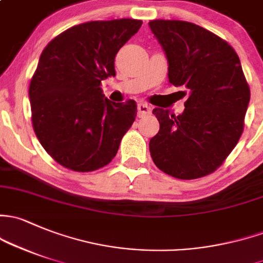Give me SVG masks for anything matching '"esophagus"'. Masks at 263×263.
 <instances>
[{
    "mask_svg": "<svg viewBox=\"0 0 263 263\" xmlns=\"http://www.w3.org/2000/svg\"><path fill=\"white\" fill-rule=\"evenodd\" d=\"M137 110H139V117H145L151 113V107L146 103H140L137 106Z\"/></svg>",
    "mask_w": 263,
    "mask_h": 263,
    "instance_id": "1",
    "label": "esophagus"
}]
</instances>
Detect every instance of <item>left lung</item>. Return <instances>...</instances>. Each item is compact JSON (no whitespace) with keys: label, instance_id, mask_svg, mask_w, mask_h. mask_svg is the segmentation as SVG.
Returning <instances> with one entry per match:
<instances>
[{"label":"left lung","instance_id":"1","mask_svg":"<svg viewBox=\"0 0 263 263\" xmlns=\"http://www.w3.org/2000/svg\"><path fill=\"white\" fill-rule=\"evenodd\" d=\"M148 25L166 55L168 82L187 89L182 115L153 110L160 131L150 140L151 157L176 179L209 175L236 147L245 127L251 93L238 55L223 39L192 22Z\"/></svg>","mask_w":263,"mask_h":263}]
</instances>
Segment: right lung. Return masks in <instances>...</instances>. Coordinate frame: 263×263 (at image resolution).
I'll return each mask as SVG.
<instances>
[{
  "label": "right lung",
  "instance_id": "obj_1",
  "mask_svg": "<svg viewBox=\"0 0 263 263\" xmlns=\"http://www.w3.org/2000/svg\"><path fill=\"white\" fill-rule=\"evenodd\" d=\"M142 25L120 18L76 25L45 46L29 88L32 127L58 164L79 173L112 161L137 115L136 102L113 103L101 82L115 77L118 50Z\"/></svg>",
  "mask_w": 263,
  "mask_h": 263
}]
</instances>
